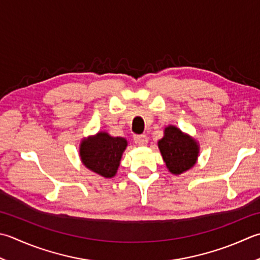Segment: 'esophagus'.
Listing matches in <instances>:
<instances>
[{"mask_svg": "<svg viewBox=\"0 0 260 260\" xmlns=\"http://www.w3.org/2000/svg\"><path fill=\"white\" fill-rule=\"evenodd\" d=\"M147 136L146 135H135L134 136V142L135 144L140 145V146H144L147 144Z\"/></svg>", "mask_w": 260, "mask_h": 260, "instance_id": "esophagus-1", "label": "esophagus"}]
</instances>
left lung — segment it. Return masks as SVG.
I'll return each mask as SVG.
<instances>
[{
  "mask_svg": "<svg viewBox=\"0 0 260 260\" xmlns=\"http://www.w3.org/2000/svg\"><path fill=\"white\" fill-rule=\"evenodd\" d=\"M159 149L167 168L174 175H180L190 169L198 156L196 142L175 126L165 129L164 139L159 141Z\"/></svg>",
  "mask_w": 260,
  "mask_h": 260,
  "instance_id": "1",
  "label": "left lung"
}]
</instances>
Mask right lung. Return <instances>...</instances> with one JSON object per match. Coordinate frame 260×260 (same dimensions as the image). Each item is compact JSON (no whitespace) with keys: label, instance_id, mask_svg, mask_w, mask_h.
I'll return each mask as SVG.
<instances>
[{"label":"right lung","instance_id":"1","mask_svg":"<svg viewBox=\"0 0 260 260\" xmlns=\"http://www.w3.org/2000/svg\"><path fill=\"white\" fill-rule=\"evenodd\" d=\"M126 146L127 142L123 137H111L101 132L81 143L80 156L88 169L111 178L116 175Z\"/></svg>","mask_w":260,"mask_h":260}]
</instances>
